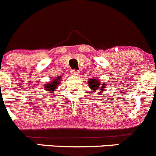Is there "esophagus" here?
<instances>
[{"label": "esophagus", "mask_w": 156, "mask_h": 156, "mask_svg": "<svg viewBox=\"0 0 156 156\" xmlns=\"http://www.w3.org/2000/svg\"><path fill=\"white\" fill-rule=\"evenodd\" d=\"M72 75H79V71H77V70H73V71H72Z\"/></svg>", "instance_id": "obj_1"}]
</instances>
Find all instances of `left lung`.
<instances>
[{
    "mask_svg": "<svg viewBox=\"0 0 156 156\" xmlns=\"http://www.w3.org/2000/svg\"><path fill=\"white\" fill-rule=\"evenodd\" d=\"M88 85H89L90 88L93 90V92L96 93V94L91 93L94 95H101V94L105 91V84H101V83L98 80L93 78H90L89 81H88Z\"/></svg>",
    "mask_w": 156,
    "mask_h": 156,
    "instance_id": "8db88e82",
    "label": "left lung"
}]
</instances>
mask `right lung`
<instances>
[{
  "mask_svg": "<svg viewBox=\"0 0 156 156\" xmlns=\"http://www.w3.org/2000/svg\"><path fill=\"white\" fill-rule=\"evenodd\" d=\"M60 77H58L55 79H54L53 81H51V83H47V84H45L44 85V88L45 90L48 91V93H51L52 91H55V88H58V86H59L60 85Z\"/></svg>",
  "mask_w": 156,
  "mask_h": 156,
  "instance_id": "obj_1",
  "label": "right lung"
}]
</instances>
